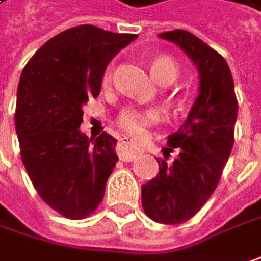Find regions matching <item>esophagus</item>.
<instances>
[{
	"label": "esophagus",
	"mask_w": 261,
	"mask_h": 261,
	"mask_svg": "<svg viewBox=\"0 0 261 261\" xmlns=\"http://www.w3.org/2000/svg\"><path fill=\"white\" fill-rule=\"evenodd\" d=\"M143 150L128 139H121L118 143V147H117V153H118L119 159L124 161V162H130L133 159H136Z\"/></svg>",
	"instance_id": "esophagus-1"
}]
</instances>
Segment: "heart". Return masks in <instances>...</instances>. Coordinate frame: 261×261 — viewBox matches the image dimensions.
<instances>
[{
  "label": "heart",
  "instance_id": "1",
  "mask_svg": "<svg viewBox=\"0 0 261 261\" xmlns=\"http://www.w3.org/2000/svg\"><path fill=\"white\" fill-rule=\"evenodd\" d=\"M178 64L171 58V57H158L150 63V73L162 85H168L172 83L178 77ZM112 74H114V68L112 65H108L103 74H102V83L103 85H109L112 80ZM161 118L159 111L158 109H142L136 108V107H125L119 111L115 117V124L119 130L130 134L133 137H144L147 128L153 125L154 122H158Z\"/></svg>",
  "mask_w": 261,
  "mask_h": 261
}]
</instances>
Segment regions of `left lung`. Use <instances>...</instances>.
<instances>
[{"label":"left lung","instance_id":"1","mask_svg":"<svg viewBox=\"0 0 261 261\" xmlns=\"http://www.w3.org/2000/svg\"><path fill=\"white\" fill-rule=\"evenodd\" d=\"M159 38L186 51L200 74V93L187 121L168 137L166 150L179 156L172 165L158 159L159 174L142 186L144 213L154 222L176 225L191 219L221 181L233 146L238 100L231 70L219 52L181 29Z\"/></svg>","mask_w":261,"mask_h":261}]
</instances>
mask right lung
<instances>
[{
	"label": "right lung",
	"instance_id": "1",
	"mask_svg": "<svg viewBox=\"0 0 261 261\" xmlns=\"http://www.w3.org/2000/svg\"><path fill=\"white\" fill-rule=\"evenodd\" d=\"M134 39L75 26L42 45L21 73L14 115L21 161L40 198L64 218L85 219L97 209L118 162L112 136L93 140L79 127L83 103L100 93L103 70Z\"/></svg>",
	"mask_w": 261,
	"mask_h": 261
}]
</instances>
